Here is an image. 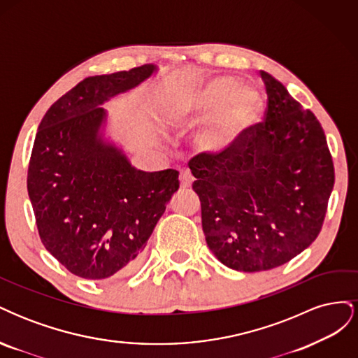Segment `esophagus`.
Returning <instances> with one entry per match:
<instances>
[{"label":"esophagus","instance_id":"34e87169","mask_svg":"<svg viewBox=\"0 0 358 358\" xmlns=\"http://www.w3.org/2000/svg\"><path fill=\"white\" fill-rule=\"evenodd\" d=\"M179 180H180V187L182 188H189L192 180H194L191 171L188 169H182L180 173H179Z\"/></svg>","mask_w":358,"mask_h":358}]
</instances>
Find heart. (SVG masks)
I'll return each instance as SVG.
<instances>
[{"instance_id":"obj_1","label":"heart","mask_w":358,"mask_h":358,"mask_svg":"<svg viewBox=\"0 0 358 358\" xmlns=\"http://www.w3.org/2000/svg\"><path fill=\"white\" fill-rule=\"evenodd\" d=\"M263 96L252 86L233 78H215L179 94V115L185 124L208 121L196 136V145L210 157L229 154L262 116Z\"/></svg>"}]
</instances>
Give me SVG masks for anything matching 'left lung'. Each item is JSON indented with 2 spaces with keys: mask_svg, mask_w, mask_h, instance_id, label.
I'll return each mask as SVG.
<instances>
[{
  "mask_svg": "<svg viewBox=\"0 0 358 358\" xmlns=\"http://www.w3.org/2000/svg\"><path fill=\"white\" fill-rule=\"evenodd\" d=\"M264 122L229 154L189 161L201 225L215 257L239 272L288 263L317 239L334 185V167L318 119L272 74Z\"/></svg>",
  "mask_w": 358,
  "mask_h": 358,
  "instance_id": "left-lung-1",
  "label": "left lung"
}]
</instances>
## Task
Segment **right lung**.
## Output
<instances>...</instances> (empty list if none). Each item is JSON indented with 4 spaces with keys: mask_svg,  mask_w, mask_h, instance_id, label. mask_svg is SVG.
Returning <instances> with one entry per match:
<instances>
[{
    "mask_svg": "<svg viewBox=\"0 0 358 358\" xmlns=\"http://www.w3.org/2000/svg\"><path fill=\"white\" fill-rule=\"evenodd\" d=\"M154 64L86 78L53 103L38 125L28 196L40 239L85 279L128 275L171 196L179 171H142L104 137L103 104L157 73Z\"/></svg>",
    "mask_w": 358,
    "mask_h": 358,
    "instance_id": "obj_1",
    "label": "right lung"
}]
</instances>
